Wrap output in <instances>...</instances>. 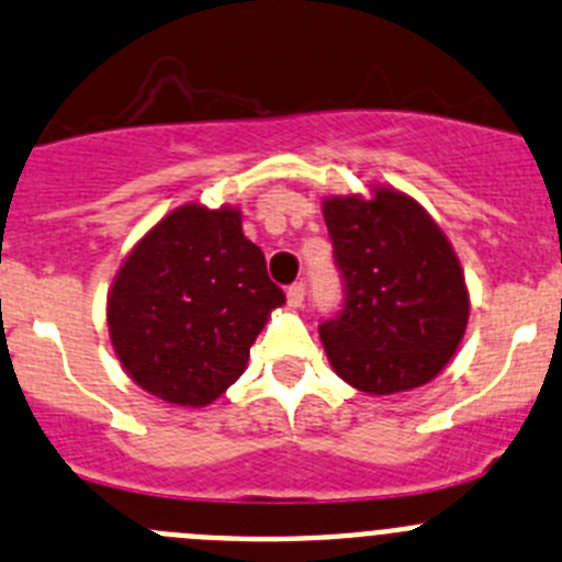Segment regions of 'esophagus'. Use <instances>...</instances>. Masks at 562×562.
Instances as JSON below:
<instances>
[{"instance_id":"1","label":"esophagus","mask_w":562,"mask_h":562,"mask_svg":"<svg viewBox=\"0 0 562 562\" xmlns=\"http://www.w3.org/2000/svg\"><path fill=\"white\" fill-rule=\"evenodd\" d=\"M303 297H306V284H292L290 290H286V301H290L292 308H301L303 306Z\"/></svg>"}]
</instances>
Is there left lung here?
<instances>
[{
    "mask_svg": "<svg viewBox=\"0 0 562 562\" xmlns=\"http://www.w3.org/2000/svg\"><path fill=\"white\" fill-rule=\"evenodd\" d=\"M347 297L323 323L336 375L364 394L430 383L467 334L469 290L456 248L425 206L394 187L323 198Z\"/></svg>",
    "mask_w": 562,
    "mask_h": 562,
    "instance_id": "8db88e82",
    "label": "left lung"
}]
</instances>
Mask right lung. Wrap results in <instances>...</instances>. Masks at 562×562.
I'll return each mask as SVG.
<instances>
[{
    "mask_svg": "<svg viewBox=\"0 0 562 562\" xmlns=\"http://www.w3.org/2000/svg\"><path fill=\"white\" fill-rule=\"evenodd\" d=\"M284 292L243 234L239 206H176L148 228L106 292V328L126 375L154 397L204 408L245 372Z\"/></svg>",
    "mask_w": 562,
    "mask_h": 562,
    "instance_id": "1",
    "label": "right lung"
}]
</instances>
